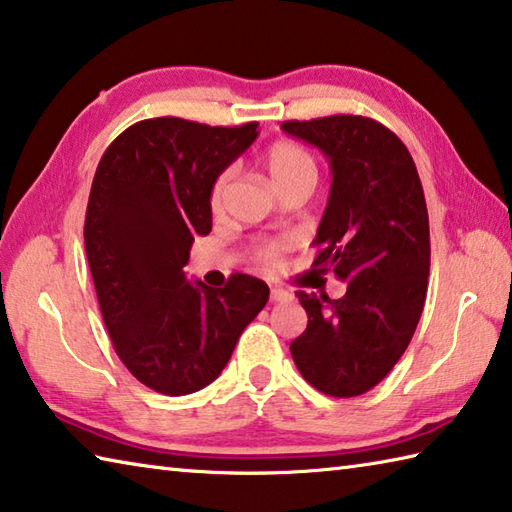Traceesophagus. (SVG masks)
Masks as SVG:
<instances>
[{
  "mask_svg": "<svg viewBox=\"0 0 512 512\" xmlns=\"http://www.w3.org/2000/svg\"><path fill=\"white\" fill-rule=\"evenodd\" d=\"M291 293L284 291V288H271V302H288L291 300Z\"/></svg>",
  "mask_w": 512,
  "mask_h": 512,
  "instance_id": "esophagus-1",
  "label": "esophagus"
}]
</instances>
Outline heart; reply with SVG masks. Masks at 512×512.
I'll use <instances>...</instances> for the list:
<instances>
[{"mask_svg": "<svg viewBox=\"0 0 512 512\" xmlns=\"http://www.w3.org/2000/svg\"><path fill=\"white\" fill-rule=\"evenodd\" d=\"M262 161H264L268 176H271L273 185L277 188V192L282 194V197L286 192L300 190V188H306L313 192L315 183H318L320 167H318V161H315V156L306 150L304 145L288 141V138H282V141H275L268 145L264 156H262ZM228 183H230V172H221L217 176V181L212 183L210 206L215 210L221 206V203H224ZM288 246H291L288 244V239L266 241V244L255 248V259L262 266L275 268V266H280Z\"/></svg>", "mask_w": 512, "mask_h": 512, "instance_id": "obj_1", "label": "heart"}]
</instances>
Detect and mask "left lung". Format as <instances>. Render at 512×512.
<instances>
[{"label": "left lung", "mask_w": 512, "mask_h": 512, "mask_svg": "<svg viewBox=\"0 0 512 512\" xmlns=\"http://www.w3.org/2000/svg\"><path fill=\"white\" fill-rule=\"evenodd\" d=\"M286 134L324 152L333 181L313 246V271L347 284L340 300L297 291L309 324L291 342L306 383L351 398L403 356L430 277V221L421 179L401 138L367 116L286 120Z\"/></svg>", "instance_id": "left-lung-1"}]
</instances>
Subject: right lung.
<instances>
[{
  "label": "right lung",
  "instance_id": "add662e5",
  "mask_svg": "<svg viewBox=\"0 0 512 512\" xmlns=\"http://www.w3.org/2000/svg\"><path fill=\"white\" fill-rule=\"evenodd\" d=\"M255 138L257 123L147 118L98 163L85 248L100 313L123 365L159 394L210 385L268 302L257 277L237 273L224 288H208L183 273L194 237L212 230V183Z\"/></svg>",
  "mask_w": 512,
  "mask_h": 512
}]
</instances>
